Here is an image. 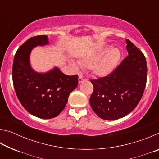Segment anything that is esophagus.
<instances>
[{"mask_svg":"<svg viewBox=\"0 0 159 159\" xmlns=\"http://www.w3.org/2000/svg\"><path fill=\"white\" fill-rule=\"evenodd\" d=\"M84 80H86V79H84L82 76H79V83H81L82 82L84 81Z\"/></svg>","mask_w":159,"mask_h":159,"instance_id":"1","label":"esophagus"}]
</instances>
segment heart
Returning a JSON list of instances; mask_svg holds the SVG:
<instances>
[{"instance_id":"heart-1","label":"heart","mask_w":159,"mask_h":159,"mask_svg":"<svg viewBox=\"0 0 159 159\" xmlns=\"http://www.w3.org/2000/svg\"><path fill=\"white\" fill-rule=\"evenodd\" d=\"M109 50V46L104 47L93 55L83 58L79 61V64L83 68H93V74L98 77L109 76L114 71L120 57V52L118 48ZM71 64L75 70L79 71L77 64L74 62H71Z\"/></svg>"}]
</instances>
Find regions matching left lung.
I'll use <instances>...</instances> for the list:
<instances>
[{"label": "left lung", "mask_w": 159, "mask_h": 159, "mask_svg": "<svg viewBox=\"0 0 159 159\" xmlns=\"http://www.w3.org/2000/svg\"><path fill=\"white\" fill-rule=\"evenodd\" d=\"M128 55L108 76L90 80L94 90L90 106L99 118L117 120L133 111L147 83V61L142 52L126 40Z\"/></svg>", "instance_id": "obj_1"}]
</instances>
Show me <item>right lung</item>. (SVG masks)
I'll list each match as a JSON object with an SVG mask.
<instances>
[{"label": "right lung", "instance_id": "1", "mask_svg": "<svg viewBox=\"0 0 159 159\" xmlns=\"http://www.w3.org/2000/svg\"><path fill=\"white\" fill-rule=\"evenodd\" d=\"M48 44V36L30 38L19 48L12 66L13 85L21 105L31 114L43 119L60 114L79 83L77 75L67 76L57 66L46 72H37L32 68V50Z\"/></svg>", "mask_w": 159, "mask_h": 159}]
</instances>
